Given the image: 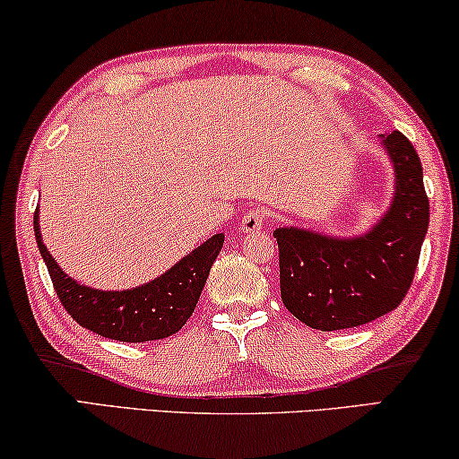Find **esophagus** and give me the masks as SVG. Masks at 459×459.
<instances>
[{"label": "esophagus", "mask_w": 459, "mask_h": 459, "mask_svg": "<svg viewBox=\"0 0 459 459\" xmlns=\"http://www.w3.org/2000/svg\"><path fill=\"white\" fill-rule=\"evenodd\" d=\"M264 221H266V214H264L262 210H249L241 221V230L243 232H260L264 229Z\"/></svg>", "instance_id": "obj_1"}]
</instances>
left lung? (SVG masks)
<instances>
[{
  "label": "left lung",
  "mask_w": 459,
  "mask_h": 459,
  "mask_svg": "<svg viewBox=\"0 0 459 459\" xmlns=\"http://www.w3.org/2000/svg\"><path fill=\"white\" fill-rule=\"evenodd\" d=\"M395 185L389 208L356 237L276 229L281 297L297 320L316 331L372 322L403 301L429 230V197L420 158L399 131L380 134Z\"/></svg>",
  "instance_id": "1"
}]
</instances>
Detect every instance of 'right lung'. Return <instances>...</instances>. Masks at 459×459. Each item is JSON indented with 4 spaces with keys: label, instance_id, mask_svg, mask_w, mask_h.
Returning a JSON list of instances; mask_svg holds the SVG:
<instances>
[{
    "label": "right lung",
    "instance_id": "right-lung-1",
    "mask_svg": "<svg viewBox=\"0 0 459 459\" xmlns=\"http://www.w3.org/2000/svg\"><path fill=\"white\" fill-rule=\"evenodd\" d=\"M35 238L62 306L82 328L122 343H145L178 333L191 318L224 235L210 237L164 274L125 291H103L76 282L45 247L35 210Z\"/></svg>",
    "mask_w": 459,
    "mask_h": 459
}]
</instances>
